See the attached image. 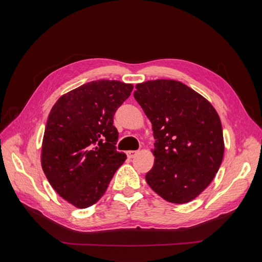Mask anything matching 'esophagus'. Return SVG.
Returning a JSON list of instances; mask_svg holds the SVG:
<instances>
[{"mask_svg":"<svg viewBox=\"0 0 262 262\" xmlns=\"http://www.w3.org/2000/svg\"><path fill=\"white\" fill-rule=\"evenodd\" d=\"M137 153H138V150H128V152H126V156H128L129 158H133L137 155Z\"/></svg>","mask_w":262,"mask_h":262,"instance_id":"esophagus-1","label":"esophagus"}]
</instances>
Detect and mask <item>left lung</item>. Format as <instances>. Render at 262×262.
Here are the masks:
<instances>
[{"mask_svg":"<svg viewBox=\"0 0 262 262\" xmlns=\"http://www.w3.org/2000/svg\"><path fill=\"white\" fill-rule=\"evenodd\" d=\"M134 98L152 123L154 166L148 186L171 203L193 200L215 177L224 155L216 110L200 94L173 80L136 85Z\"/></svg>","mask_w":262,"mask_h":262,"instance_id":"left-lung-1","label":"left lung"}]
</instances>
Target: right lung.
I'll return each mask as SVG.
<instances>
[{
	"label": "right lung",
	"instance_id": "obj_1",
	"mask_svg": "<svg viewBox=\"0 0 262 262\" xmlns=\"http://www.w3.org/2000/svg\"><path fill=\"white\" fill-rule=\"evenodd\" d=\"M132 90L120 81H93L62 95L51 109L42 170L58 194L76 208L96 203L126 160L116 149L114 116Z\"/></svg>",
	"mask_w": 262,
	"mask_h": 262
}]
</instances>
